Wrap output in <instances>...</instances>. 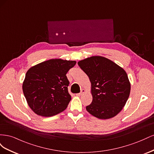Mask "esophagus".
I'll list each match as a JSON object with an SVG mask.
<instances>
[{"instance_id":"34e87169","label":"esophagus","mask_w":154,"mask_h":154,"mask_svg":"<svg viewBox=\"0 0 154 154\" xmlns=\"http://www.w3.org/2000/svg\"><path fill=\"white\" fill-rule=\"evenodd\" d=\"M85 90L84 89H82L81 90V91H80V93H78V94H77L76 95L77 96H82V94H84V92H85Z\"/></svg>"}]
</instances>
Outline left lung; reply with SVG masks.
Segmentation results:
<instances>
[{
	"label": "left lung",
	"instance_id": "1",
	"mask_svg": "<svg viewBox=\"0 0 154 154\" xmlns=\"http://www.w3.org/2000/svg\"><path fill=\"white\" fill-rule=\"evenodd\" d=\"M91 83L92 103L87 110L95 117L106 119L114 117L125 105L130 83L125 70L111 60L95 56L78 62Z\"/></svg>",
	"mask_w": 154,
	"mask_h": 154
}]
</instances>
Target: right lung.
Segmentation results:
<instances>
[{"label":"right lung","instance_id":"1","mask_svg":"<svg viewBox=\"0 0 154 154\" xmlns=\"http://www.w3.org/2000/svg\"><path fill=\"white\" fill-rule=\"evenodd\" d=\"M76 61L51 59L31 67L22 89L27 104L36 114L50 117L62 112L71 100L66 74Z\"/></svg>","mask_w":154,"mask_h":154}]
</instances>
